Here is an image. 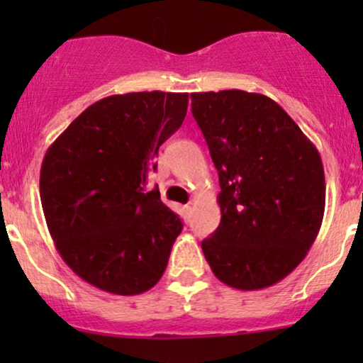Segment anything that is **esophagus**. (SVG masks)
Segmentation results:
<instances>
[{
  "mask_svg": "<svg viewBox=\"0 0 363 363\" xmlns=\"http://www.w3.org/2000/svg\"><path fill=\"white\" fill-rule=\"evenodd\" d=\"M189 211H191V205H184V207H182V212H184V214H189Z\"/></svg>",
  "mask_w": 363,
  "mask_h": 363,
  "instance_id": "esophagus-1",
  "label": "esophagus"
}]
</instances>
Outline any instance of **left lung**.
I'll return each mask as SVG.
<instances>
[{"mask_svg": "<svg viewBox=\"0 0 363 363\" xmlns=\"http://www.w3.org/2000/svg\"><path fill=\"white\" fill-rule=\"evenodd\" d=\"M191 112L219 175L221 223L202 251L221 283L262 290L313 246L325 212L320 152L265 94H191Z\"/></svg>", "mask_w": 363, "mask_h": 363, "instance_id": "1", "label": "left lung"}]
</instances>
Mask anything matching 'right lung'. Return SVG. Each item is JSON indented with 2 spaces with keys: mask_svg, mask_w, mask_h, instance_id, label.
Returning a JSON list of instances; mask_svg holds the SVG:
<instances>
[{
  "mask_svg": "<svg viewBox=\"0 0 363 363\" xmlns=\"http://www.w3.org/2000/svg\"><path fill=\"white\" fill-rule=\"evenodd\" d=\"M188 96H107L47 149L40 199L50 237L69 269L100 290L144 294L167 269L182 223L145 184L160 145L184 121Z\"/></svg>",
  "mask_w": 363,
  "mask_h": 363,
  "instance_id": "obj_1",
  "label": "right lung"
}]
</instances>
